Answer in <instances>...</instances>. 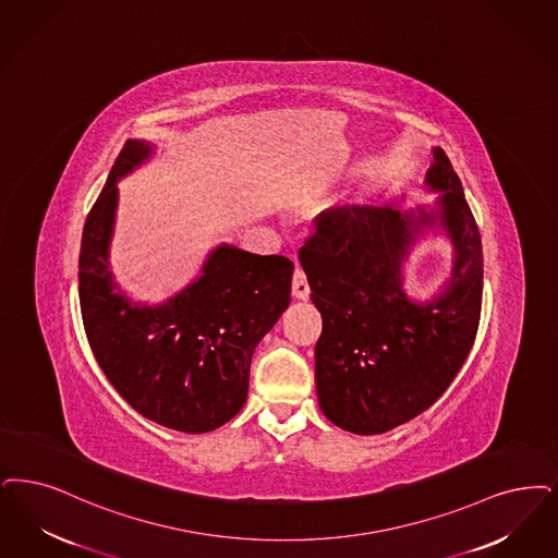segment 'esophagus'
Returning a JSON list of instances; mask_svg holds the SVG:
<instances>
[{
    "mask_svg": "<svg viewBox=\"0 0 558 558\" xmlns=\"http://www.w3.org/2000/svg\"><path fill=\"white\" fill-rule=\"evenodd\" d=\"M292 296L299 301L310 299V284H307V276L301 268H294L292 274Z\"/></svg>",
    "mask_w": 558,
    "mask_h": 558,
    "instance_id": "esophagus-1",
    "label": "esophagus"
}]
</instances>
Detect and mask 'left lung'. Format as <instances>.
Masks as SVG:
<instances>
[{"label":"left lung","instance_id":"8db88e82","mask_svg":"<svg viewBox=\"0 0 558 558\" xmlns=\"http://www.w3.org/2000/svg\"><path fill=\"white\" fill-rule=\"evenodd\" d=\"M438 191L434 211L353 205L315 218L299 259L322 313L315 388L332 424L384 434L445 395L463 367L480 326L484 257L461 180L440 147L425 172ZM440 222L453 243L451 280L432 302L401 290V264L420 231Z\"/></svg>","mask_w":558,"mask_h":558}]
</instances>
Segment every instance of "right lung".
I'll use <instances>...</instances> for the list:
<instances>
[{"label":"right lung","instance_id":"add662e5","mask_svg":"<svg viewBox=\"0 0 558 558\" xmlns=\"http://www.w3.org/2000/svg\"><path fill=\"white\" fill-rule=\"evenodd\" d=\"M154 154L126 141L90 207L78 296L90 351L118 395L143 417L186 434L230 422L246 401L251 357L289 307L292 262L216 246L201 276L163 305L131 303L110 271L118 180Z\"/></svg>","mask_w":558,"mask_h":558}]
</instances>
